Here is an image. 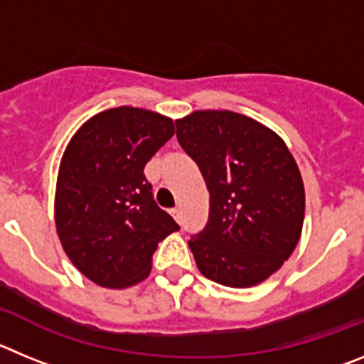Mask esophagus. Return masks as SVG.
Returning <instances> with one entry per match:
<instances>
[{
    "label": "esophagus",
    "instance_id": "34e87169",
    "mask_svg": "<svg viewBox=\"0 0 364 364\" xmlns=\"http://www.w3.org/2000/svg\"><path fill=\"white\" fill-rule=\"evenodd\" d=\"M180 213H182V211H180V208H173V210H171V215H173V218H175L176 222L180 220Z\"/></svg>",
    "mask_w": 364,
    "mask_h": 364
}]
</instances>
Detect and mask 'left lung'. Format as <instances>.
Listing matches in <instances>:
<instances>
[{"instance_id":"obj_1","label":"left lung","mask_w":364,"mask_h":364,"mask_svg":"<svg viewBox=\"0 0 364 364\" xmlns=\"http://www.w3.org/2000/svg\"><path fill=\"white\" fill-rule=\"evenodd\" d=\"M176 138L210 191V220L191 237L197 268L230 288H252L290 259L304 222L294 154L269 127L233 111H195Z\"/></svg>"}]
</instances>
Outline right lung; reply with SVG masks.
<instances>
[{"label":"right lung","instance_id":"1","mask_svg":"<svg viewBox=\"0 0 364 364\" xmlns=\"http://www.w3.org/2000/svg\"><path fill=\"white\" fill-rule=\"evenodd\" d=\"M173 134L171 118L122 105L89 118L67 144L54 222L63 252L95 284L122 290L142 282L159 242L180 230L144 175Z\"/></svg>","mask_w":364,"mask_h":364}]
</instances>
